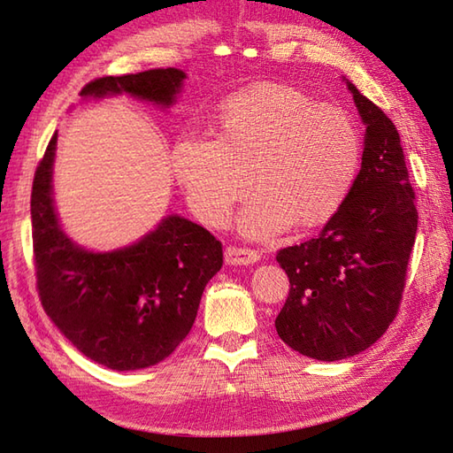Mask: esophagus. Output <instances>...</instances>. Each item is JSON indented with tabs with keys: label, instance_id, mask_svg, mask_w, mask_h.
Instances as JSON below:
<instances>
[{
	"label": "esophagus",
	"instance_id": "34e87169",
	"mask_svg": "<svg viewBox=\"0 0 453 453\" xmlns=\"http://www.w3.org/2000/svg\"><path fill=\"white\" fill-rule=\"evenodd\" d=\"M261 255L253 249H239V247H227L224 253V261L226 265H255Z\"/></svg>",
	"mask_w": 453,
	"mask_h": 453
}]
</instances>
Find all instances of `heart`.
Instances as JSON below:
<instances>
[{
  "label": "heart",
  "mask_w": 453,
  "mask_h": 453,
  "mask_svg": "<svg viewBox=\"0 0 453 453\" xmlns=\"http://www.w3.org/2000/svg\"><path fill=\"white\" fill-rule=\"evenodd\" d=\"M173 175L192 211L221 226L249 185L237 216L249 239L329 221L349 198L360 167V136L344 111L282 83L234 93L218 111V138L182 134L171 150Z\"/></svg>",
  "instance_id": "heart-1"
}]
</instances>
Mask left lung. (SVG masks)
<instances>
[{
  "instance_id": "1",
  "label": "left lung",
  "mask_w": 453,
  "mask_h": 453,
  "mask_svg": "<svg viewBox=\"0 0 453 453\" xmlns=\"http://www.w3.org/2000/svg\"><path fill=\"white\" fill-rule=\"evenodd\" d=\"M362 124V167L317 239L276 255L290 294L274 326L292 350L334 362L360 354L395 319L418 211L399 132L344 80Z\"/></svg>"
}]
</instances>
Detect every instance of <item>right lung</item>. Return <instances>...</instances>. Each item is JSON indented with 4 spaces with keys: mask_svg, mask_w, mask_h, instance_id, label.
Listing matches in <instances>:
<instances>
[{
    "mask_svg": "<svg viewBox=\"0 0 453 453\" xmlns=\"http://www.w3.org/2000/svg\"><path fill=\"white\" fill-rule=\"evenodd\" d=\"M187 73L177 67L101 78L81 99L130 95L161 109L175 104ZM58 132L36 167L31 195L38 296L46 315L81 354L117 372L156 365L185 341L202 292L221 263L208 229L171 214L138 242L89 251L67 235L54 204Z\"/></svg>",
    "mask_w": 453,
    "mask_h": 453,
    "instance_id": "obj_1",
    "label": "right lung"
}]
</instances>
